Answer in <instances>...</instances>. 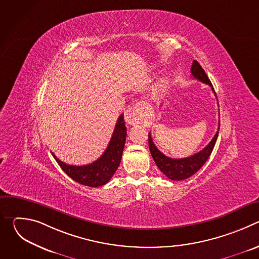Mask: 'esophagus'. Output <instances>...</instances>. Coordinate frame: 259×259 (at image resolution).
I'll return each mask as SVG.
<instances>
[{
  "label": "esophagus",
  "instance_id": "1",
  "mask_svg": "<svg viewBox=\"0 0 259 259\" xmlns=\"http://www.w3.org/2000/svg\"><path fill=\"white\" fill-rule=\"evenodd\" d=\"M125 121L130 125L138 124L141 121V109L139 105H134L129 107L124 115Z\"/></svg>",
  "mask_w": 259,
  "mask_h": 259
}]
</instances>
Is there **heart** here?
Returning a JSON list of instances; mask_svg holds the SVG:
<instances>
[{
  "mask_svg": "<svg viewBox=\"0 0 259 259\" xmlns=\"http://www.w3.org/2000/svg\"><path fill=\"white\" fill-rule=\"evenodd\" d=\"M166 88H167V81L165 79L159 80V82L155 85V87L153 89V95H155V96L160 95L162 92L165 91Z\"/></svg>",
  "mask_w": 259,
  "mask_h": 259,
  "instance_id": "1",
  "label": "heart"
}]
</instances>
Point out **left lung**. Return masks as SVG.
I'll list each match as a JSON object with an SVG mask.
<instances>
[{
  "mask_svg": "<svg viewBox=\"0 0 259 259\" xmlns=\"http://www.w3.org/2000/svg\"><path fill=\"white\" fill-rule=\"evenodd\" d=\"M191 72H192V76L195 79L199 80L202 83L209 85L211 87L213 93L216 96V93L214 91V88H213L208 76L206 75L205 70L199 64V62L197 60H194L192 68H191ZM219 127H220V122L218 123V130H217L216 134L214 135V137L212 138V140L209 142V144L206 147H204V149L202 151H200L199 153H197L191 157H188V158H183V159H172V158L165 156L162 152H160L158 150V147L155 145L152 135H151V132H150L149 133V146H150V151H151L152 157H153L156 165L161 170V172H163L171 180H183V179H187V178L191 177L206 163V161L210 157V155L213 151V147L215 145L217 136H218Z\"/></svg>",
  "mask_w": 259,
  "mask_h": 259,
  "instance_id": "left-lung-1",
  "label": "left lung"
}]
</instances>
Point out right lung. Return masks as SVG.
Here are the masks:
<instances>
[{"instance_id":"1","label":"right lung","mask_w":259,"mask_h":259,"mask_svg":"<svg viewBox=\"0 0 259 259\" xmlns=\"http://www.w3.org/2000/svg\"><path fill=\"white\" fill-rule=\"evenodd\" d=\"M126 136L127 128L125 126L124 115H121L106 150L95 162L84 166L67 165L61 162L53 153L51 154L57 164L71 179L83 186L97 188L107 183L117 171L121 163Z\"/></svg>"}]
</instances>
